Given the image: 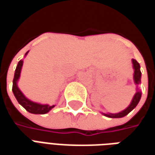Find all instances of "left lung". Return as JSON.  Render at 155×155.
<instances>
[{"label": "left lung", "instance_id": "left-lung-1", "mask_svg": "<svg viewBox=\"0 0 155 155\" xmlns=\"http://www.w3.org/2000/svg\"><path fill=\"white\" fill-rule=\"evenodd\" d=\"M132 63H133V67L134 70V81L135 82V84H139L140 83V79H141V71H140V64L137 62L136 60L132 59ZM140 98H141V92L138 91L134 94L133 100L131 101L130 104L128 107L124 110L121 111L120 113L117 114H103L105 116L110 117V118H122V117L125 116L130 113V111L133 110L134 108L136 107L138 103L140 102Z\"/></svg>", "mask_w": 155, "mask_h": 155}]
</instances>
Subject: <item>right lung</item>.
<instances>
[{
    "label": "right lung",
    "instance_id": "1",
    "mask_svg": "<svg viewBox=\"0 0 155 155\" xmlns=\"http://www.w3.org/2000/svg\"><path fill=\"white\" fill-rule=\"evenodd\" d=\"M28 52H26V54ZM22 64H23V61H20L16 66V69H15V75H14V79H13V85H12L13 94L15 95V99L19 102V104L22 105L28 112L31 113V114H46L52 108L54 107V105L50 106L49 104H41L38 103H35V102L28 100L24 94H22L21 91L19 90L18 86H17V81L20 78Z\"/></svg>",
    "mask_w": 155,
    "mask_h": 155
}]
</instances>
